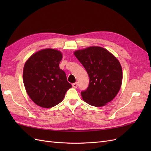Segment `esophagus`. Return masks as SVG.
Listing matches in <instances>:
<instances>
[{"mask_svg": "<svg viewBox=\"0 0 151 151\" xmlns=\"http://www.w3.org/2000/svg\"><path fill=\"white\" fill-rule=\"evenodd\" d=\"M77 86H78V83H73L72 84L73 88H77Z\"/></svg>", "mask_w": 151, "mask_h": 151, "instance_id": "esophagus-1", "label": "esophagus"}]
</instances>
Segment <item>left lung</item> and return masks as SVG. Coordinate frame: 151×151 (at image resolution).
Wrapping results in <instances>:
<instances>
[{
    "instance_id": "left-lung-1",
    "label": "left lung",
    "mask_w": 151,
    "mask_h": 151,
    "mask_svg": "<svg viewBox=\"0 0 151 151\" xmlns=\"http://www.w3.org/2000/svg\"><path fill=\"white\" fill-rule=\"evenodd\" d=\"M74 55L89 77L88 88L81 93L83 99L96 107L110 102L118 94L122 83V68L118 59L99 47L77 50Z\"/></svg>"
}]
</instances>
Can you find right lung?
Returning <instances> with one entry per match:
<instances>
[{"instance_id": "add662e5", "label": "right lung", "mask_w": 151, "mask_h": 151, "mask_svg": "<svg viewBox=\"0 0 151 151\" xmlns=\"http://www.w3.org/2000/svg\"><path fill=\"white\" fill-rule=\"evenodd\" d=\"M62 58L60 52L47 48L35 53L25 63V89L32 101L41 107L56 106L72 88L65 72L59 67Z\"/></svg>"}]
</instances>
